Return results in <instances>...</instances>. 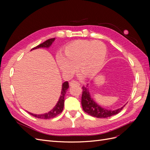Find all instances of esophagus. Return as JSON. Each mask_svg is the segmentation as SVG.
Returning a JSON list of instances; mask_svg holds the SVG:
<instances>
[{
  "label": "esophagus",
  "instance_id": "esophagus-1",
  "mask_svg": "<svg viewBox=\"0 0 150 150\" xmlns=\"http://www.w3.org/2000/svg\"><path fill=\"white\" fill-rule=\"evenodd\" d=\"M69 85L71 86H80V83H78V81H74V80H72L69 83Z\"/></svg>",
  "mask_w": 150,
  "mask_h": 150
}]
</instances>
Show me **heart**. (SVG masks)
<instances>
[{
  "label": "heart",
  "mask_w": 150,
  "mask_h": 150,
  "mask_svg": "<svg viewBox=\"0 0 150 150\" xmlns=\"http://www.w3.org/2000/svg\"><path fill=\"white\" fill-rule=\"evenodd\" d=\"M106 47L99 40H77L64 47L57 57L60 70L66 76L75 73L76 66L84 78H91L101 69L105 61Z\"/></svg>",
  "instance_id": "1"
}]
</instances>
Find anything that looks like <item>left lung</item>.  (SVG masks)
I'll return each instance as SVG.
<instances>
[{
    "label": "left lung",
    "instance_id": "8db88e82",
    "mask_svg": "<svg viewBox=\"0 0 150 150\" xmlns=\"http://www.w3.org/2000/svg\"><path fill=\"white\" fill-rule=\"evenodd\" d=\"M88 84L86 86H83V94L81 98V104L84 112L88 115L98 117V118H106L119 113L124 108V105L121 108L116 110H108L104 109L95 102L91 98L89 93V91L88 88Z\"/></svg>",
    "mask_w": 150,
    "mask_h": 150
}]
</instances>
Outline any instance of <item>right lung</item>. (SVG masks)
Instances as JSON below:
<instances>
[{
	"label": "right lung",
	"mask_w": 150,
	"mask_h": 150,
	"mask_svg": "<svg viewBox=\"0 0 150 150\" xmlns=\"http://www.w3.org/2000/svg\"><path fill=\"white\" fill-rule=\"evenodd\" d=\"M54 40H55V38L49 39L46 40V41L44 42L43 43L40 44L36 47L33 48L31 49V51L32 50H34L38 48H40V47L48 48L51 46V44L54 41ZM68 88H69V83H68L67 81H66V82H64L62 85V90H61V94L57 104H56V106L48 112L45 113V114H42V115H35V114H33V113H30L29 112H28L30 115L40 119H50V118H52V117H56L59 114H60L63 110V108H64V96Z\"/></svg>",
	"instance_id": "obj_1"
}]
</instances>
